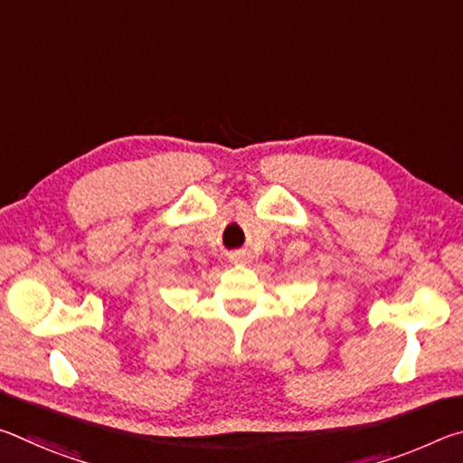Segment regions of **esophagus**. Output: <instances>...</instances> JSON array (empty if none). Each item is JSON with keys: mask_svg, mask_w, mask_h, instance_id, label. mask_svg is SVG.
<instances>
[{"mask_svg": "<svg viewBox=\"0 0 463 463\" xmlns=\"http://www.w3.org/2000/svg\"><path fill=\"white\" fill-rule=\"evenodd\" d=\"M231 261L237 263V265H239V263H247V255H245V253H232V255H231Z\"/></svg>", "mask_w": 463, "mask_h": 463, "instance_id": "34e87169", "label": "esophagus"}]
</instances>
